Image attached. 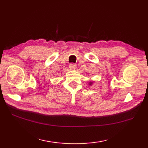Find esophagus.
I'll use <instances>...</instances> for the list:
<instances>
[{
	"instance_id": "1",
	"label": "esophagus",
	"mask_w": 148,
	"mask_h": 148,
	"mask_svg": "<svg viewBox=\"0 0 148 148\" xmlns=\"http://www.w3.org/2000/svg\"><path fill=\"white\" fill-rule=\"evenodd\" d=\"M69 67H70L71 69H75L76 68V65L75 64H73V63H72V64L69 65Z\"/></svg>"
}]
</instances>
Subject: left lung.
<instances>
[{"mask_svg": "<svg viewBox=\"0 0 148 148\" xmlns=\"http://www.w3.org/2000/svg\"><path fill=\"white\" fill-rule=\"evenodd\" d=\"M92 84V83L90 82V85H91V84Z\"/></svg>", "mask_w": 148, "mask_h": 148, "instance_id": "1", "label": "left lung"}]
</instances>
